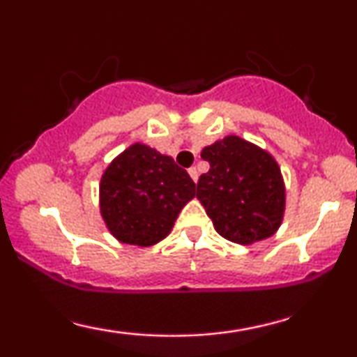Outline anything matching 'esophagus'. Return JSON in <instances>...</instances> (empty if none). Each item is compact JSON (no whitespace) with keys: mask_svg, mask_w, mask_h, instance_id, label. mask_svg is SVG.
Instances as JSON below:
<instances>
[{"mask_svg":"<svg viewBox=\"0 0 357 357\" xmlns=\"http://www.w3.org/2000/svg\"><path fill=\"white\" fill-rule=\"evenodd\" d=\"M188 173H190V176H191V179L192 181H198V169H196V167H190V169H188Z\"/></svg>","mask_w":357,"mask_h":357,"instance_id":"esophagus-1","label":"esophagus"}]
</instances>
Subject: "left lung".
Instances as JSON below:
<instances>
[{"label": "left lung", "instance_id": "1", "mask_svg": "<svg viewBox=\"0 0 357 357\" xmlns=\"http://www.w3.org/2000/svg\"><path fill=\"white\" fill-rule=\"evenodd\" d=\"M202 158L210 162V171L199 176L196 198L215 230L240 245L272 236L285 210V186L275 159L238 136L204 147Z\"/></svg>", "mask_w": 357, "mask_h": 357}]
</instances>
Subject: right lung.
Returning <instances> with one entry per match:
<instances>
[{
	"label": "right lung",
	"instance_id": "add662e5",
	"mask_svg": "<svg viewBox=\"0 0 357 357\" xmlns=\"http://www.w3.org/2000/svg\"><path fill=\"white\" fill-rule=\"evenodd\" d=\"M195 190L190 174L173 158L132 144L102 176V218L122 243L151 247L169 235L179 211L195 198Z\"/></svg>",
	"mask_w": 357,
	"mask_h": 357
}]
</instances>
